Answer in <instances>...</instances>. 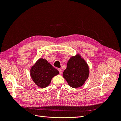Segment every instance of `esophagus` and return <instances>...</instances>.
<instances>
[{
	"label": "esophagus",
	"mask_w": 121,
	"mask_h": 121,
	"mask_svg": "<svg viewBox=\"0 0 121 121\" xmlns=\"http://www.w3.org/2000/svg\"><path fill=\"white\" fill-rule=\"evenodd\" d=\"M58 71H59L60 74H62V70H61V69H60V68L58 69Z\"/></svg>",
	"instance_id": "esophagus-1"
}]
</instances>
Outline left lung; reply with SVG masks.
I'll return each instance as SVG.
<instances>
[{
  "instance_id": "1",
  "label": "left lung",
  "mask_w": 121,
  "mask_h": 121,
  "mask_svg": "<svg viewBox=\"0 0 121 121\" xmlns=\"http://www.w3.org/2000/svg\"><path fill=\"white\" fill-rule=\"evenodd\" d=\"M89 75L88 65L79 53L70 57L63 74L69 85L74 88L83 86Z\"/></svg>"
}]
</instances>
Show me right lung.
<instances>
[{
	"instance_id": "add662e5",
	"label": "right lung",
	"mask_w": 121,
	"mask_h": 121,
	"mask_svg": "<svg viewBox=\"0 0 121 121\" xmlns=\"http://www.w3.org/2000/svg\"><path fill=\"white\" fill-rule=\"evenodd\" d=\"M58 74L59 72L44 58H39L30 69L32 80L41 88L48 86L52 78Z\"/></svg>"
}]
</instances>
